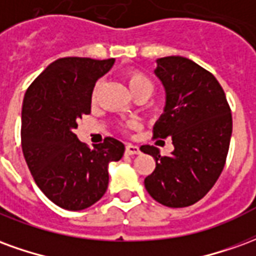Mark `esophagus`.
Instances as JSON below:
<instances>
[{"instance_id": "1", "label": "esophagus", "mask_w": 256, "mask_h": 256, "mask_svg": "<svg viewBox=\"0 0 256 256\" xmlns=\"http://www.w3.org/2000/svg\"><path fill=\"white\" fill-rule=\"evenodd\" d=\"M140 148L137 145L128 144L126 145V155H138Z\"/></svg>"}]
</instances>
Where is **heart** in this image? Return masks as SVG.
Segmentation results:
<instances>
[{"label": "heart", "instance_id": "b5f03b06", "mask_svg": "<svg viewBox=\"0 0 256 256\" xmlns=\"http://www.w3.org/2000/svg\"><path fill=\"white\" fill-rule=\"evenodd\" d=\"M126 82H128V89H130V92L134 96L138 94V93H142V92L152 93V89H154L152 82L145 76L144 74L138 72V71H130L126 75ZM128 126H134V122L128 123Z\"/></svg>", "mask_w": 256, "mask_h": 256}]
</instances>
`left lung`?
<instances>
[{"mask_svg": "<svg viewBox=\"0 0 256 256\" xmlns=\"http://www.w3.org/2000/svg\"><path fill=\"white\" fill-rule=\"evenodd\" d=\"M156 63L166 104L154 137H172L174 150L162 156L156 146H141L156 162L144 184L158 203L181 208L204 198L220 178L230 144L232 114L225 92L207 70L182 56Z\"/></svg>", "mask_w": 256, "mask_h": 256, "instance_id": "left-lung-1", "label": "left lung"}]
</instances>
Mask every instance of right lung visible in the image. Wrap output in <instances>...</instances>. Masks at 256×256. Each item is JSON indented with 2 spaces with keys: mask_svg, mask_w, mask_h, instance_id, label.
<instances>
[{
  "mask_svg": "<svg viewBox=\"0 0 256 256\" xmlns=\"http://www.w3.org/2000/svg\"><path fill=\"white\" fill-rule=\"evenodd\" d=\"M114 63V58H58L26 92L23 155L38 188L64 210L79 211L98 202L108 188V164L124 154L119 140L106 137L90 150L74 133L76 120L90 114L96 82Z\"/></svg>",
  "mask_w": 256,
  "mask_h": 256,
  "instance_id": "obj_1",
  "label": "right lung"
}]
</instances>
